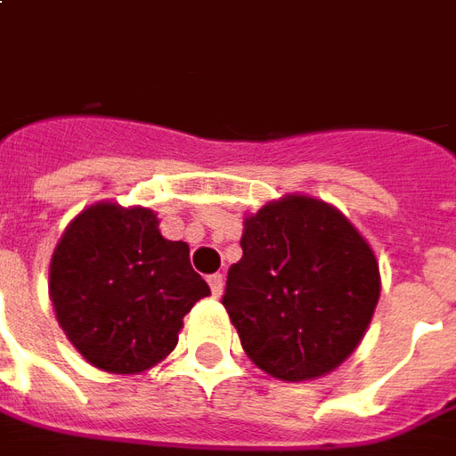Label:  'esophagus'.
<instances>
[{
  "label": "esophagus",
  "instance_id": "34e87169",
  "mask_svg": "<svg viewBox=\"0 0 456 456\" xmlns=\"http://www.w3.org/2000/svg\"><path fill=\"white\" fill-rule=\"evenodd\" d=\"M207 281H209V287H212V294H215V297H222V292H224V277H222V274H212Z\"/></svg>",
  "mask_w": 456,
  "mask_h": 456
}]
</instances>
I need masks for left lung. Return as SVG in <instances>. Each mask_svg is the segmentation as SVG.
<instances>
[{"mask_svg":"<svg viewBox=\"0 0 456 456\" xmlns=\"http://www.w3.org/2000/svg\"><path fill=\"white\" fill-rule=\"evenodd\" d=\"M379 284L370 241L337 207L284 194L244 219L222 305L259 370L306 382L357 349Z\"/></svg>","mask_w":456,"mask_h":456,"instance_id":"left-lung-1","label":"left lung"}]
</instances>
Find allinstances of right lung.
I'll return each mask as SVG.
<instances>
[{
  "instance_id": "1",
  "label": "right lung",
  "mask_w": 456,
  "mask_h": 456,
  "mask_svg": "<svg viewBox=\"0 0 456 456\" xmlns=\"http://www.w3.org/2000/svg\"><path fill=\"white\" fill-rule=\"evenodd\" d=\"M209 284L187 241L164 240L147 207L97 202L67 224L49 262V299L82 357L110 374L151 370L176 346Z\"/></svg>"
}]
</instances>
